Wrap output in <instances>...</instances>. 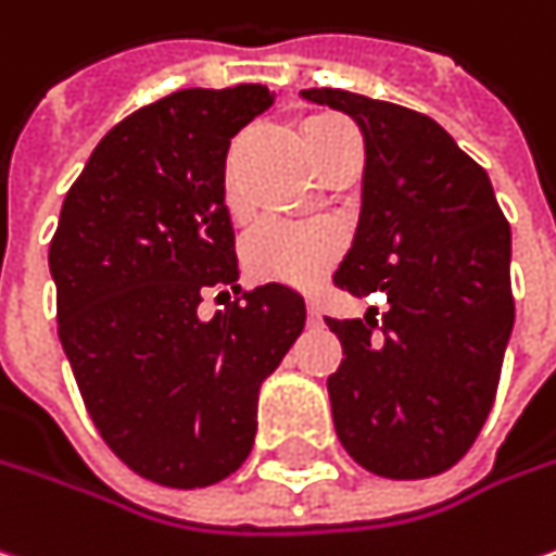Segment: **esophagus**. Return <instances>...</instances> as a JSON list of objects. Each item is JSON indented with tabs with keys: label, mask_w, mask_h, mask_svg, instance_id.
I'll use <instances>...</instances> for the list:
<instances>
[{
	"label": "esophagus",
	"mask_w": 556,
	"mask_h": 556,
	"mask_svg": "<svg viewBox=\"0 0 556 556\" xmlns=\"http://www.w3.org/2000/svg\"><path fill=\"white\" fill-rule=\"evenodd\" d=\"M320 320H324V317H320V307H317V302H314V299H307V324L317 326Z\"/></svg>",
	"instance_id": "esophagus-1"
}]
</instances>
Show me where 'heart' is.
I'll return each mask as SVG.
<instances>
[{
    "label": "heart",
    "instance_id": "1",
    "mask_svg": "<svg viewBox=\"0 0 556 556\" xmlns=\"http://www.w3.org/2000/svg\"><path fill=\"white\" fill-rule=\"evenodd\" d=\"M329 117H314L307 124H320ZM224 202L232 220H245V202L236 186L232 157L224 170ZM342 252V232L332 224H264L249 232L242 257L249 274L257 279H277L289 286H314L332 267V261Z\"/></svg>",
    "mask_w": 556,
    "mask_h": 556
}]
</instances>
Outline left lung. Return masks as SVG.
Returning <instances> with one entry per match:
<instances>
[{
  "instance_id": "8db88e82",
  "label": "left lung",
  "mask_w": 556,
  "mask_h": 556,
  "mask_svg": "<svg viewBox=\"0 0 556 556\" xmlns=\"http://www.w3.org/2000/svg\"><path fill=\"white\" fill-rule=\"evenodd\" d=\"M364 134L361 217L332 282L382 292V320H332L342 364L326 379L336 435L364 470H451L495 404L514 329L510 224L489 174L420 111L345 89H302Z\"/></svg>"
}]
</instances>
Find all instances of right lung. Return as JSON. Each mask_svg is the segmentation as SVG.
I'll return each mask as SVG.
<instances>
[{
  "label": "right lung",
  "mask_w": 556,
  "mask_h": 556,
  "mask_svg": "<svg viewBox=\"0 0 556 556\" xmlns=\"http://www.w3.org/2000/svg\"><path fill=\"white\" fill-rule=\"evenodd\" d=\"M270 105L267 86L242 84L134 111L67 189L49 245L61 349L86 410L157 485L205 489L242 467L261 382L304 329V299L282 282L199 317L207 289L239 292L227 149Z\"/></svg>",
  "instance_id": "right-lung-1"
}]
</instances>
